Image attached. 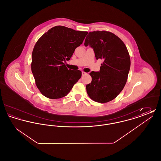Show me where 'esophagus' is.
Returning <instances> with one entry per match:
<instances>
[{
    "instance_id": "34e87169",
    "label": "esophagus",
    "mask_w": 161,
    "mask_h": 161,
    "mask_svg": "<svg viewBox=\"0 0 161 161\" xmlns=\"http://www.w3.org/2000/svg\"><path fill=\"white\" fill-rule=\"evenodd\" d=\"M87 73H86V72H82V75L83 76H84V75H87Z\"/></svg>"
}]
</instances>
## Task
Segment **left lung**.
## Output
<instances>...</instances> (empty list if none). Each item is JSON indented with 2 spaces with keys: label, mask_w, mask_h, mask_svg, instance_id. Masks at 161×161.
I'll list each match as a JSON object with an SVG mask.
<instances>
[{
  "label": "left lung",
  "mask_w": 161,
  "mask_h": 161,
  "mask_svg": "<svg viewBox=\"0 0 161 161\" xmlns=\"http://www.w3.org/2000/svg\"><path fill=\"white\" fill-rule=\"evenodd\" d=\"M84 46H91L96 59L103 60L99 72L89 74L92 80L86 86L88 95L100 103L115 99L123 91L130 70V55L125 44L110 32L97 31L89 32Z\"/></svg>",
  "instance_id": "8db88e82"
}]
</instances>
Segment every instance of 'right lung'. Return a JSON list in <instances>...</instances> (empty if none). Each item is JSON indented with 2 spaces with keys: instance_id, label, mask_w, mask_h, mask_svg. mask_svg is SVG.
<instances>
[{
  "instance_id": "right-lung-1",
  "label": "right lung",
  "mask_w": 161,
  "mask_h": 161,
  "mask_svg": "<svg viewBox=\"0 0 161 161\" xmlns=\"http://www.w3.org/2000/svg\"><path fill=\"white\" fill-rule=\"evenodd\" d=\"M63 26H56L45 33L36 43L31 70L42 95L50 99L66 96L81 77L80 70L68 69L64 64L87 34Z\"/></svg>"
}]
</instances>
